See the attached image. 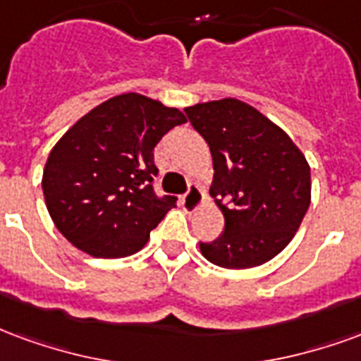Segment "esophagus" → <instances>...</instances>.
Listing matches in <instances>:
<instances>
[{
	"mask_svg": "<svg viewBox=\"0 0 361 361\" xmlns=\"http://www.w3.org/2000/svg\"><path fill=\"white\" fill-rule=\"evenodd\" d=\"M180 204H183V209L186 213L198 212L200 207H202V204H204V194H202V190H200L198 186L192 184L190 188H188V192L180 198Z\"/></svg>",
	"mask_w": 361,
	"mask_h": 361,
	"instance_id": "obj_1",
	"label": "esophagus"
}]
</instances>
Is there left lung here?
Wrapping results in <instances>:
<instances>
[{
    "label": "left lung",
    "mask_w": 361,
    "mask_h": 361,
    "mask_svg": "<svg viewBox=\"0 0 361 361\" xmlns=\"http://www.w3.org/2000/svg\"><path fill=\"white\" fill-rule=\"evenodd\" d=\"M184 111L209 146V194L225 217V233L202 242V256L227 269L269 262L294 238L312 202L306 155L281 126L236 97Z\"/></svg>",
    "instance_id": "left-lung-1"
}]
</instances>
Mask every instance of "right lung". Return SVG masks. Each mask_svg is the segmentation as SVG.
<instances>
[{"instance_id":"right-lung-1","label":"right lung","mask_w":361,"mask_h":361,"mask_svg":"<svg viewBox=\"0 0 361 361\" xmlns=\"http://www.w3.org/2000/svg\"><path fill=\"white\" fill-rule=\"evenodd\" d=\"M184 113L136 92L109 97L76 121L49 152L42 190L49 217L75 248L94 257H126L177 198L152 188L154 149Z\"/></svg>"}]
</instances>
